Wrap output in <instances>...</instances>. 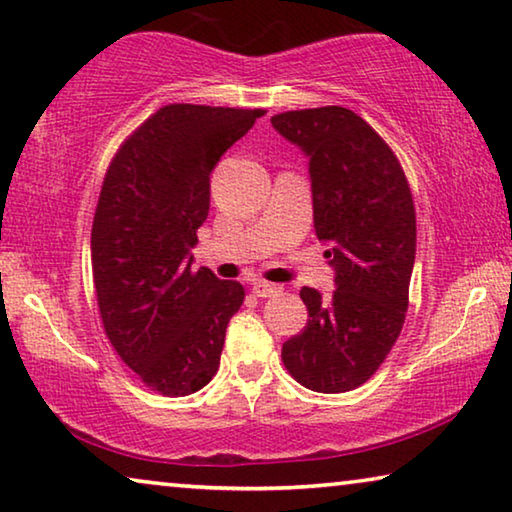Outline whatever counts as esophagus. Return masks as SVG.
Instances as JSON below:
<instances>
[{"mask_svg": "<svg viewBox=\"0 0 512 512\" xmlns=\"http://www.w3.org/2000/svg\"><path fill=\"white\" fill-rule=\"evenodd\" d=\"M251 293L256 297H272L274 293H279V288L274 286V283H267V281H254L251 283Z\"/></svg>", "mask_w": 512, "mask_h": 512, "instance_id": "34e87169", "label": "esophagus"}]
</instances>
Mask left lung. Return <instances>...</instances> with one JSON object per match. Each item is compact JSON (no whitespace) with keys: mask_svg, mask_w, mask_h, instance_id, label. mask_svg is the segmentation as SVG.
<instances>
[{"mask_svg":"<svg viewBox=\"0 0 512 512\" xmlns=\"http://www.w3.org/2000/svg\"><path fill=\"white\" fill-rule=\"evenodd\" d=\"M272 125L309 157L313 226L336 270L329 300L300 290L309 320L283 343V366L311 391H352L382 366L405 322L416 254L410 183L387 141L352 109H297Z\"/></svg>","mask_w":512,"mask_h":512,"instance_id":"obj_1","label":"left lung"}]
</instances>
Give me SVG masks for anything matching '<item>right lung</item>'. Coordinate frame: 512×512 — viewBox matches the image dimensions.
<instances>
[{"mask_svg":"<svg viewBox=\"0 0 512 512\" xmlns=\"http://www.w3.org/2000/svg\"><path fill=\"white\" fill-rule=\"evenodd\" d=\"M265 109L167 105L123 141L91 229L98 311L109 343L151 391L190 396L212 380L238 281L192 270L210 210V174Z\"/></svg>","mask_w":512,"mask_h":512,"instance_id":"1","label":"right lung"}]
</instances>
